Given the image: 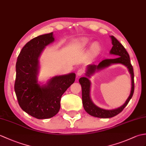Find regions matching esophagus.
Listing matches in <instances>:
<instances>
[{"mask_svg":"<svg viewBox=\"0 0 146 146\" xmlns=\"http://www.w3.org/2000/svg\"><path fill=\"white\" fill-rule=\"evenodd\" d=\"M83 73H84V70H83V68H80V69L77 70V73H76L77 76H82Z\"/></svg>","mask_w":146,"mask_h":146,"instance_id":"1","label":"esophagus"}]
</instances>
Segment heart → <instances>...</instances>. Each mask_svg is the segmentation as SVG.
I'll list each match as a JSON object with an SVG mask.
<instances>
[{"label":"heart","instance_id":"heart-1","mask_svg":"<svg viewBox=\"0 0 146 146\" xmlns=\"http://www.w3.org/2000/svg\"><path fill=\"white\" fill-rule=\"evenodd\" d=\"M90 43V39L86 38H82L76 40L74 42V45L76 48H83L87 46ZM99 49L98 43L95 42H94L91 46V51L94 52H96Z\"/></svg>","mask_w":146,"mask_h":146}]
</instances>
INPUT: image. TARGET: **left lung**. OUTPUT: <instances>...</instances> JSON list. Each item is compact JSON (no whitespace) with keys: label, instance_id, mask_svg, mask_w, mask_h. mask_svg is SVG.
Here are the masks:
<instances>
[{"label":"left lung","instance_id":"obj_1","mask_svg":"<svg viewBox=\"0 0 146 146\" xmlns=\"http://www.w3.org/2000/svg\"><path fill=\"white\" fill-rule=\"evenodd\" d=\"M111 42H112V48L110 50V53L115 55L117 58L114 59H105L102 60L97 66L95 64L88 65L86 71V75L90 76V75L95 72V70L102 69V68L108 66L111 64L120 63L127 67L131 75L132 78V88L131 94H130L127 100L125 103L122 107L114 110H105L103 108H99L93 103L90 97V82L87 77H82L79 80V82L82 86V102L83 107L85 111L92 116L98 118H110L120 113L124 108L128 104L130 100L132 97L134 92V70L131 63L129 54L126 51L123 46L115 38L111 36Z\"/></svg>","mask_w":146,"mask_h":146}]
</instances>
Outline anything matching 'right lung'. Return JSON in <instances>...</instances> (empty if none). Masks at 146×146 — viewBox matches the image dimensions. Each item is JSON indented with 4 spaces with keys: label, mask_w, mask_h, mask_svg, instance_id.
Here are the masks:
<instances>
[{
    "label": "right lung",
    "mask_w": 146,
    "mask_h": 146,
    "mask_svg": "<svg viewBox=\"0 0 146 146\" xmlns=\"http://www.w3.org/2000/svg\"><path fill=\"white\" fill-rule=\"evenodd\" d=\"M52 33L39 36L27 42L19 54L14 84L21 108L38 119L52 117L60 109L61 96L75 80V73L55 76L48 84L38 83V58L46 46L54 41Z\"/></svg>",
    "instance_id": "1"
}]
</instances>
